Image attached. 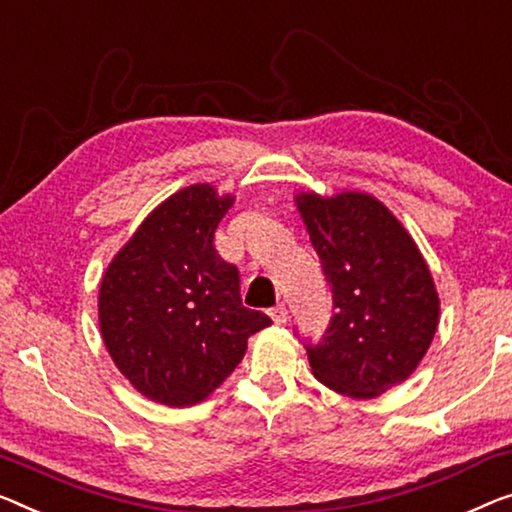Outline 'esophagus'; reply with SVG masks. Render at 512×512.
<instances>
[{"instance_id": "esophagus-1", "label": "esophagus", "mask_w": 512, "mask_h": 512, "mask_svg": "<svg viewBox=\"0 0 512 512\" xmlns=\"http://www.w3.org/2000/svg\"><path fill=\"white\" fill-rule=\"evenodd\" d=\"M269 315H271V319L276 324H287V319H289V312H287V308L282 303L276 305V308H271Z\"/></svg>"}]
</instances>
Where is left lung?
Wrapping results in <instances>:
<instances>
[{"mask_svg": "<svg viewBox=\"0 0 512 512\" xmlns=\"http://www.w3.org/2000/svg\"><path fill=\"white\" fill-rule=\"evenodd\" d=\"M296 207L331 285L333 317L305 352L324 386L375 398L418 368L439 324V296L400 220L365 193H301Z\"/></svg>", "mask_w": 512, "mask_h": 512, "instance_id": "8db88e82", "label": "left lung"}]
</instances>
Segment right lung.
Listing matches in <instances>:
<instances>
[{
	"label": "right lung",
	"instance_id": "right-lung-1",
	"mask_svg": "<svg viewBox=\"0 0 512 512\" xmlns=\"http://www.w3.org/2000/svg\"><path fill=\"white\" fill-rule=\"evenodd\" d=\"M234 204L209 183L174 193L112 259L98 292V322L121 375L167 407L207 398L241 363L248 338L271 326L243 308L239 269L213 246Z\"/></svg>",
	"mask_w": 512,
	"mask_h": 512
}]
</instances>
